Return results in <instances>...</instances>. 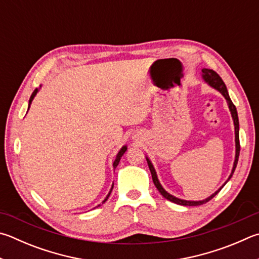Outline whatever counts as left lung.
<instances>
[{"instance_id": "obj_1", "label": "left lung", "mask_w": 259, "mask_h": 259, "mask_svg": "<svg viewBox=\"0 0 259 259\" xmlns=\"http://www.w3.org/2000/svg\"><path fill=\"white\" fill-rule=\"evenodd\" d=\"M201 72H203V74H201V77H203L204 81L206 83H208L210 87H213L214 89H216V91L222 94L225 100H227V103H228V105H229V110H230V112H231V115H232V119H233V123H234V134H236V158H234V163H233V167H232L231 175H230V177L228 178V180L224 182V185L221 187L219 190H216L213 195H210L209 197H207V198H206V199L194 201V200H185V199L177 198V197H175L173 195L168 194V192L162 187L161 183H159L157 175H156V171H155V168L153 166L152 162H150V159L148 157H146V161H147L149 171H150V173H152L153 182H154L155 187L157 188V190L161 192V195L164 197V198H166L167 200L172 201V203H176L178 205H182V206H198V205H203V204L207 203V201H209L211 198H213V197H215L216 195H218L219 192H220V190L222 189V188L225 186V183H227L230 180V179H231V177L233 176V172H234V170H236L237 164H238L239 154H240V143H239V119H238V113H237L236 106H234V104H233L232 101H231V98H230V96H229L227 86H225V83L223 82L222 78H221L215 71H213V70L203 69V70H201Z\"/></svg>"}]
</instances>
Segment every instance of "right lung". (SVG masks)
Listing matches in <instances>:
<instances>
[{
	"mask_svg": "<svg viewBox=\"0 0 259 259\" xmlns=\"http://www.w3.org/2000/svg\"><path fill=\"white\" fill-rule=\"evenodd\" d=\"M37 92H38V88H36L34 92H32V94H31V96H30V98H29V104H28V110H29V107H30V104H31V102H32V100H34V97L36 96V94H37ZM126 152V146H123V147H122L120 150H119V153H117V155H116V157H115V159H114V162H113V167L115 168L116 166H117V164H119V162H120V159H121V157L123 156V154ZM112 189H113V185H112V188H111V190H110V192L109 194H107V196H106V198L102 201V204H104L105 201L107 200V198H109L110 197V195H111V192H112ZM98 206H101V204L98 205ZM97 206V207H98Z\"/></svg>",
	"mask_w": 259,
	"mask_h": 259,
	"instance_id": "obj_1",
	"label": "right lung"
}]
</instances>
